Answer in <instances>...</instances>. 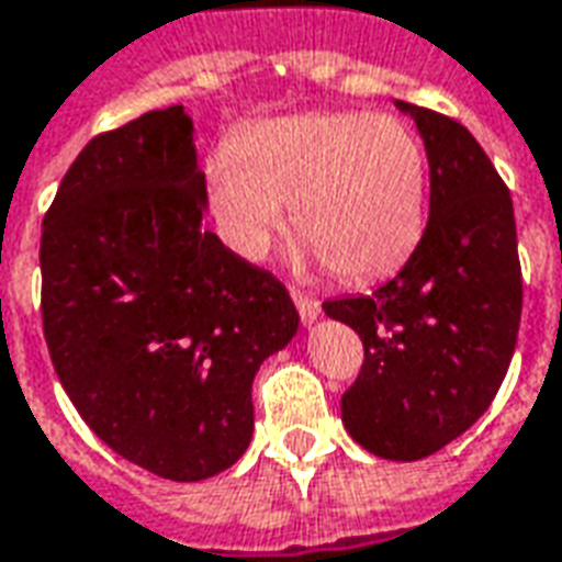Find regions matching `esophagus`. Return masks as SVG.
<instances>
[{
  "label": "esophagus",
  "instance_id": "esophagus-1",
  "mask_svg": "<svg viewBox=\"0 0 562 562\" xmlns=\"http://www.w3.org/2000/svg\"><path fill=\"white\" fill-rule=\"evenodd\" d=\"M292 297H294V306H297V313H301V322H304V325H313V322L318 318V313H322V304H318L313 294L297 292V289L292 292Z\"/></svg>",
  "mask_w": 562,
  "mask_h": 562
}]
</instances>
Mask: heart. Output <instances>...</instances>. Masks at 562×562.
<instances>
[{"mask_svg": "<svg viewBox=\"0 0 562 562\" xmlns=\"http://www.w3.org/2000/svg\"><path fill=\"white\" fill-rule=\"evenodd\" d=\"M207 195L234 252L261 258L292 204L294 232L330 273L370 280L422 237L427 159L394 116L325 111L265 120L207 161Z\"/></svg>", "mask_w": 562, "mask_h": 562, "instance_id": "heart-1", "label": "heart"}]
</instances>
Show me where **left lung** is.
<instances>
[{
  "instance_id": "1",
  "label": "left lung",
  "mask_w": 562,
  "mask_h": 562,
  "mask_svg": "<svg viewBox=\"0 0 562 562\" xmlns=\"http://www.w3.org/2000/svg\"><path fill=\"white\" fill-rule=\"evenodd\" d=\"M422 132L430 216L394 280L325 301L361 337L364 364L342 394V424L385 460H422L479 422L518 342L515 210L494 161L458 120L397 102Z\"/></svg>"
}]
</instances>
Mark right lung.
Listing matches in <instances>:
<instances>
[{
  "label": "right lung",
  "instance_id": "obj_1",
  "mask_svg": "<svg viewBox=\"0 0 562 562\" xmlns=\"http://www.w3.org/2000/svg\"><path fill=\"white\" fill-rule=\"evenodd\" d=\"M183 104L80 149L42 232L44 340L83 422L171 482L228 470L252 439V379L297 334L270 270L204 228Z\"/></svg>",
  "mask_w": 562,
  "mask_h": 562
}]
</instances>
